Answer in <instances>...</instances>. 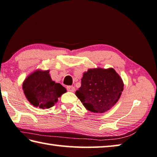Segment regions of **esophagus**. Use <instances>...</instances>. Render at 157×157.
<instances>
[{
    "instance_id": "34e87169",
    "label": "esophagus",
    "mask_w": 157,
    "mask_h": 157,
    "mask_svg": "<svg viewBox=\"0 0 157 157\" xmlns=\"http://www.w3.org/2000/svg\"><path fill=\"white\" fill-rule=\"evenodd\" d=\"M67 90L71 92H74L75 90V89L73 86H67Z\"/></svg>"
}]
</instances>
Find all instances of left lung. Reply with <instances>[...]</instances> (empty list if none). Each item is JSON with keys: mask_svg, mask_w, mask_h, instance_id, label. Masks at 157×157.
Segmentation results:
<instances>
[{"mask_svg": "<svg viewBox=\"0 0 157 157\" xmlns=\"http://www.w3.org/2000/svg\"><path fill=\"white\" fill-rule=\"evenodd\" d=\"M123 89L122 79L113 68H98L84 72L75 95L86 110L103 113L115 105Z\"/></svg>", "mask_w": 157, "mask_h": 157, "instance_id": "8db88e82", "label": "left lung"}]
</instances>
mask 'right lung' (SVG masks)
<instances>
[{
  "mask_svg": "<svg viewBox=\"0 0 157 157\" xmlns=\"http://www.w3.org/2000/svg\"><path fill=\"white\" fill-rule=\"evenodd\" d=\"M22 88L31 104L41 109L54 106L58 98L66 92L61 84L52 80L49 70H37L29 75L24 81Z\"/></svg>",
  "mask_w": 157,
  "mask_h": 157,
  "instance_id": "obj_1",
  "label": "right lung"
}]
</instances>
